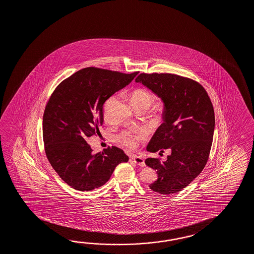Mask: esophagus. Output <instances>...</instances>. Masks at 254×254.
Listing matches in <instances>:
<instances>
[{"mask_svg": "<svg viewBox=\"0 0 254 254\" xmlns=\"http://www.w3.org/2000/svg\"><path fill=\"white\" fill-rule=\"evenodd\" d=\"M129 161L132 162V163H134V164H136V165H138V166H141V167L145 166L144 160H143L141 157L136 156V155H132V156H130V158H129Z\"/></svg>", "mask_w": 254, "mask_h": 254, "instance_id": "esophagus-1", "label": "esophagus"}]
</instances>
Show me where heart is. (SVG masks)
Returning <instances> with one entry per match:
<instances>
[{
	"label": "heart",
	"instance_id": "1",
	"mask_svg": "<svg viewBox=\"0 0 254 254\" xmlns=\"http://www.w3.org/2000/svg\"><path fill=\"white\" fill-rule=\"evenodd\" d=\"M129 97L132 106L138 112H145L150 109L155 103V97L153 96L149 90L141 88L134 89L131 92ZM137 137V136H134L129 132H127L119 137V140L127 147L132 148L135 146Z\"/></svg>",
	"mask_w": 254,
	"mask_h": 254
}]
</instances>
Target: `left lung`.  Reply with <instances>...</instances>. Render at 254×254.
Instances as JSON below:
<instances>
[{
  "label": "left lung",
  "mask_w": 254,
  "mask_h": 254,
  "mask_svg": "<svg viewBox=\"0 0 254 254\" xmlns=\"http://www.w3.org/2000/svg\"><path fill=\"white\" fill-rule=\"evenodd\" d=\"M164 103L163 123L147 151L171 150L167 160L148 158L145 164L157 172L150 185L160 194L182 190L203 170L213 143L215 126L213 104L199 83L175 74H145L136 78Z\"/></svg>",
  "instance_id": "8db88e82"
}]
</instances>
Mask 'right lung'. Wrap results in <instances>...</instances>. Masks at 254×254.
<instances>
[{"instance_id": "add662e5", "label": "right lung", "mask_w": 254, "mask_h": 254, "mask_svg": "<svg viewBox=\"0 0 254 254\" xmlns=\"http://www.w3.org/2000/svg\"><path fill=\"white\" fill-rule=\"evenodd\" d=\"M137 74L83 68L60 83L50 97L42 121L45 152L55 172L71 188L80 191L100 188L117 165L128 161L117 147L93 154L87 140L100 133L106 100Z\"/></svg>"}]
</instances>
